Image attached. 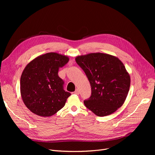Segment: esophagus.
Wrapping results in <instances>:
<instances>
[{"label":"esophagus","instance_id":"34e87169","mask_svg":"<svg viewBox=\"0 0 155 155\" xmlns=\"http://www.w3.org/2000/svg\"><path fill=\"white\" fill-rule=\"evenodd\" d=\"M74 93H75V94H76V95H78V94H79V90H78V88H77V89H76L75 91L74 92Z\"/></svg>","mask_w":155,"mask_h":155}]
</instances>
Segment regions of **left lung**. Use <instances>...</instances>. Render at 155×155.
<instances>
[{
	"mask_svg": "<svg viewBox=\"0 0 155 155\" xmlns=\"http://www.w3.org/2000/svg\"><path fill=\"white\" fill-rule=\"evenodd\" d=\"M75 60L91 86L90 99L84 101L86 107L100 117L116 112L124 103L131 84L123 62L115 56L102 53L77 56Z\"/></svg>",
	"mask_w": 155,
	"mask_h": 155,
	"instance_id": "8db88e82",
	"label": "left lung"
}]
</instances>
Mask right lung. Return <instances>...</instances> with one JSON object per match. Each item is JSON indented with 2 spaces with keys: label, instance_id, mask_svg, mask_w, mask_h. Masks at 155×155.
Instances as JSON below:
<instances>
[{
  "label": "right lung",
  "instance_id": "1",
  "mask_svg": "<svg viewBox=\"0 0 155 155\" xmlns=\"http://www.w3.org/2000/svg\"><path fill=\"white\" fill-rule=\"evenodd\" d=\"M68 61L67 56L51 52L37 56L26 65L21 77L20 91L31 112L50 117L64 107L71 94L63 90L58 73Z\"/></svg>",
  "mask_w": 155,
  "mask_h": 155
}]
</instances>
